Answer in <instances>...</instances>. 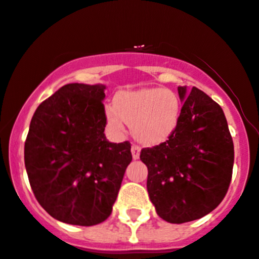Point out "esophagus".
<instances>
[{
    "mask_svg": "<svg viewBox=\"0 0 259 259\" xmlns=\"http://www.w3.org/2000/svg\"><path fill=\"white\" fill-rule=\"evenodd\" d=\"M140 150H142V148H140L139 145H135V144L132 145V154L134 159H138V158H139Z\"/></svg>",
    "mask_w": 259,
    "mask_h": 259,
    "instance_id": "1",
    "label": "esophagus"
}]
</instances>
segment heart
<instances>
[{
  "label": "heart",
  "mask_w": 259,
  "mask_h": 259,
  "mask_svg": "<svg viewBox=\"0 0 259 259\" xmlns=\"http://www.w3.org/2000/svg\"><path fill=\"white\" fill-rule=\"evenodd\" d=\"M114 106L106 111L110 125L122 129L125 121L132 126L134 137L145 144L167 139L180 121L181 100L167 89L155 87L119 94Z\"/></svg>",
  "instance_id": "obj_1"
}]
</instances>
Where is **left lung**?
I'll return each mask as SVG.
<instances>
[{"mask_svg":"<svg viewBox=\"0 0 259 259\" xmlns=\"http://www.w3.org/2000/svg\"><path fill=\"white\" fill-rule=\"evenodd\" d=\"M180 121L167 140L143 148L147 188L157 214L172 224L211 212L229 188L234 144L224 111L201 90L178 87Z\"/></svg>","mask_w":259,"mask_h":259,"instance_id":"left-lung-1","label":"left lung"}]
</instances>
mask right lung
I'll use <instances>...</instances> for the list:
<instances>
[{"mask_svg": "<svg viewBox=\"0 0 259 259\" xmlns=\"http://www.w3.org/2000/svg\"><path fill=\"white\" fill-rule=\"evenodd\" d=\"M105 86L69 83L37 106L25 140V167L42 209L59 222L91 227L111 215L129 142L111 143Z\"/></svg>", "mask_w": 259, "mask_h": 259, "instance_id": "right-lung-1", "label": "right lung"}]
</instances>
